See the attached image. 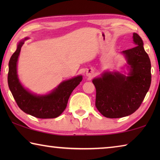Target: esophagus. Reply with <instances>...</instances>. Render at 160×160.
Masks as SVG:
<instances>
[{"label":"esophagus","mask_w":160,"mask_h":160,"mask_svg":"<svg viewBox=\"0 0 160 160\" xmlns=\"http://www.w3.org/2000/svg\"><path fill=\"white\" fill-rule=\"evenodd\" d=\"M86 75L87 76H88L89 78H92V75H93V70H88L86 72Z\"/></svg>","instance_id":"1"}]
</instances>
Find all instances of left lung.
Masks as SVG:
<instances>
[{
	"mask_svg": "<svg viewBox=\"0 0 160 160\" xmlns=\"http://www.w3.org/2000/svg\"><path fill=\"white\" fill-rule=\"evenodd\" d=\"M135 47L123 51L129 65L128 76L118 72H104L94 78L95 106L107 118L124 117L141 105L151 84V63L143 48L142 40L133 33Z\"/></svg>",
	"mask_w": 160,
	"mask_h": 160,
	"instance_id": "8db88e82",
	"label": "left lung"
}]
</instances>
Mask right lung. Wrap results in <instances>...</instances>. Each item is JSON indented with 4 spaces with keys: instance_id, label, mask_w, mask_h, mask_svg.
I'll return each instance as SVG.
<instances>
[{
    "instance_id": "1",
    "label": "right lung",
    "mask_w": 160,
    "mask_h": 160,
    "mask_svg": "<svg viewBox=\"0 0 160 160\" xmlns=\"http://www.w3.org/2000/svg\"><path fill=\"white\" fill-rule=\"evenodd\" d=\"M20 42L17 50L9 61L8 83L13 97L24 112L39 118H53L66 109L68 101L74 89L82 80V75L62 82L55 90L46 95H36L24 88L17 74V63L21 48L25 40Z\"/></svg>"
}]
</instances>
